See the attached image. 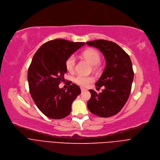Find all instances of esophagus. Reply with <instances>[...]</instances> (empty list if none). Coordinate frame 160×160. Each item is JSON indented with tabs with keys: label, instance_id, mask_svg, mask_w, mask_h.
Here are the masks:
<instances>
[{
	"label": "esophagus",
	"instance_id": "esophagus-1",
	"mask_svg": "<svg viewBox=\"0 0 160 160\" xmlns=\"http://www.w3.org/2000/svg\"><path fill=\"white\" fill-rule=\"evenodd\" d=\"M80 89H81V91H83L84 90H86L84 88H81Z\"/></svg>",
	"mask_w": 160,
	"mask_h": 160
}]
</instances>
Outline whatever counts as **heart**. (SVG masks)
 <instances>
[{
	"label": "heart",
	"mask_w": 160,
	"mask_h": 160,
	"mask_svg": "<svg viewBox=\"0 0 160 160\" xmlns=\"http://www.w3.org/2000/svg\"><path fill=\"white\" fill-rule=\"evenodd\" d=\"M82 56L92 65H95L100 61V55L97 50L89 48L85 50L82 53ZM76 58L74 55H71L65 61V68L69 72H72L74 69ZM74 82L82 87H87L94 81V78L91 76L78 74L74 78Z\"/></svg>",
	"instance_id": "1"
}]
</instances>
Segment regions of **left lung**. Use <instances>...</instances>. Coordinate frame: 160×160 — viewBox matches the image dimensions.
<instances>
[{
	"mask_svg": "<svg viewBox=\"0 0 160 160\" xmlns=\"http://www.w3.org/2000/svg\"><path fill=\"white\" fill-rule=\"evenodd\" d=\"M86 44L99 49L106 63L101 77L95 83L97 88H105L99 94L93 89L89 90L91 97L88 108L98 117L113 116L121 110L130 93L133 80L130 58L121 47L110 41L98 39Z\"/></svg>",
	"mask_w": 160,
	"mask_h": 160,
	"instance_id": "1",
	"label": "left lung"
}]
</instances>
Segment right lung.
<instances>
[{
	"mask_svg": "<svg viewBox=\"0 0 160 160\" xmlns=\"http://www.w3.org/2000/svg\"><path fill=\"white\" fill-rule=\"evenodd\" d=\"M84 45L63 39L51 40L42 45L32 58L28 70L30 93L39 110L48 118L61 119L69 115L72 102L81 93L79 86L71 82L66 90L59 84L65 81L67 58Z\"/></svg>",
	"mask_w": 160,
	"mask_h": 160,
	"instance_id": "obj_1",
	"label": "right lung"
}]
</instances>
